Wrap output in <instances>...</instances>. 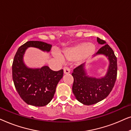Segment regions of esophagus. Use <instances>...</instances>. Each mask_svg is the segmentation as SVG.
Here are the masks:
<instances>
[{
  "label": "esophagus",
  "instance_id": "1",
  "mask_svg": "<svg viewBox=\"0 0 131 131\" xmlns=\"http://www.w3.org/2000/svg\"><path fill=\"white\" fill-rule=\"evenodd\" d=\"M70 72V70L69 68L67 67H64V74H69Z\"/></svg>",
  "mask_w": 131,
  "mask_h": 131
}]
</instances>
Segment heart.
Listing matches in <instances>:
<instances>
[{"label": "heart", "instance_id": "obj_1", "mask_svg": "<svg viewBox=\"0 0 131 131\" xmlns=\"http://www.w3.org/2000/svg\"><path fill=\"white\" fill-rule=\"evenodd\" d=\"M95 49V46L93 44L88 43H82L77 45L71 48L66 49L64 52L63 58L68 61H76L83 56H89L94 53ZM55 56L57 58L62 59L60 54L56 53Z\"/></svg>", "mask_w": 131, "mask_h": 131}]
</instances>
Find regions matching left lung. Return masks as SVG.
<instances>
[{
    "label": "left lung",
    "mask_w": 131,
    "mask_h": 131,
    "mask_svg": "<svg viewBox=\"0 0 131 131\" xmlns=\"http://www.w3.org/2000/svg\"><path fill=\"white\" fill-rule=\"evenodd\" d=\"M97 42L102 47L93 57L103 55L109 61L108 67L104 76L95 78L88 75L85 63L73 70L74 82L72 91L78 101L85 105H92L105 99L114 87L117 78V58L113 49L104 40L97 37Z\"/></svg>",
    "instance_id": "obj_1"
}]
</instances>
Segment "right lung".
<instances>
[{
  "label": "right lung",
  "instance_id": "add662e5",
  "mask_svg": "<svg viewBox=\"0 0 131 131\" xmlns=\"http://www.w3.org/2000/svg\"><path fill=\"white\" fill-rule=\"evenodd\" d=\"M30 47L49 52L52 45L41 41H28L21 46L14 57L12 79L23 101L34 106H45L52 100L57 84L63 76V70L55 71L46 66L36 69L28 67L24 62V55Z\"/></svg>",
  "mask_w": 131,
  "mask_h": 131
}]
</instances>
